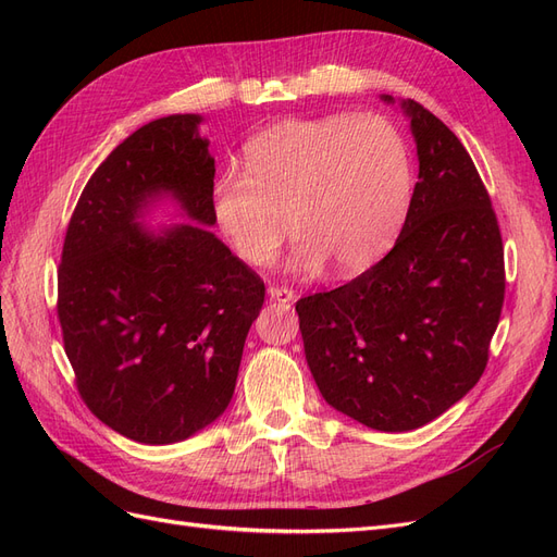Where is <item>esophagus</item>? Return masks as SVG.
I'll use <instances>...</instances> for the list:
<instances>
[{
	"instance_id": "esophagus-1",
	"label": "esophagus",
	"mask_w": 557,
	"mask_h": 557,
	"mask_svg": "<svg viewBox=\"0 0 557 557\" xmlns=\"http://www.w3.org/2000/svg\"><path fill=\"white\" fill-rule=\"evenodd\" d=\"M267 295L276 301H293L297 297V293L293 288H285V285H269Z\"/></svg>"
}]
</instances>
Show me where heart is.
Listing matches in <instances>:
<instances>
[{
  "mask_svg": "<svg viewBox=\"0 0 557 557\" xmlns=\"http://www.w3.org/2000/svg\"><path fill=\"white\" fill-rule=\"evenodd\" d=\"M244 164L215 178L211 213L256 267L276 258L290 223L297 272L315 274L327 260L339 274L362 272L391 248L409 207V146L383 115L283 121L248 141Z\"/></svg>",
  "mask_w": 557,
  "mask_h": 557,
  "instance_id": "b5f03b06",
  "label": "heart"
}]
</instances>
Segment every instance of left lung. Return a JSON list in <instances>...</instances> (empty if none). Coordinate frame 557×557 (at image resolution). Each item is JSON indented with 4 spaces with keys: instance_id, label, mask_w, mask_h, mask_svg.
<instances>
[{
    "instance_id": "left-lung-1",
    "label": "left lung",
    "mask_w": 557,
    "mask_h": 557,
    "mask_svg": "<svg viewBox=\"0 0 557 557\" xmlns=\"http://www.w3.org/2000/svg\"><path fill=\"white\" fill-rule=\"evenodd\" d=\"M401 109L418 183L393 250L295 307L320 395L381 432L425 425L476 385L507 285L497 215L474 162L425 107L404 99Z\"/></svg>"
}]
</instances>
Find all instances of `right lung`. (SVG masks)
<instances>
[{"mask_svg": "<svg viewBox=\"0 0 557 557\" xmlns=\"http://www.w3.org/2000/svg\"><path fill=\"white\" fill-rule=\"evenodd\" d=\"M201 115L139 127L83 188L58 269L64 352L86 407L139 444L211 425L234 395L264 283L215 237V162ZM172 196L190 226L150 235L140 215Z\"/></svg>", "mask_w": 557, "mask_h": 557, "instance_id": "right-lung-1", "label": "right lung"}]
</instances>
